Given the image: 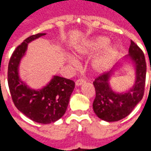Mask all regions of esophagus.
<instances>
[{
	"mask_svg": "<svg viewBox=\"0 0 151 151\" xmlns=\"http://www.w3.org/2000/svg\"><path fill=\"white\" fill-rule=\"evenodd\" d=\"M86 82L85 79L83 78H78L77 81H76V85L77 86H81L82 84H83L84 82Z\"/></svg>",
	"mask_w": 151,
	"mask_h": 151,
	"instance_id": "esophagus-1",
	"label": "esophagus"
}]
</instances>
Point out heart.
<instances>
[{
    "instance_id": "heart-1",
    "label": "heart",
    "mask_w": 151,
    "mask_h": 151,
    "mask_svg": "<svg viewBox=\"0 0 151 151\" xmlns=\"http://www.w3.org/2000/svg\"><path fill=\"white\" fill-rule=\"evenodd\" d=\"M110 43V40H108V38L106 37H100L93 41L91 43L88 44V46L85 47H81L78 49V52L79 54H83L86 52V51L88 49H93V50H99L102 48H104L108 46ZM118 54V48L116 47H112L110 49L108 50V52L106 53L104 56H103L101 59H99L95 63V68L98 70H101V69H104L111 62V60L116 56Z\"/></svg>"
}]
</instances>
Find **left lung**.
<instances>
[{
    "instance_id": "8db88e82",
    "label": "left lung",
    "mask_w": 151,
    "mask_h": 151,
    "mask_svg": "<svg viewBox=\"0 0 151 151\" xmlns=\"http://www.w3.org/2000/svg\"><path fill=\"white\" fill-rule=\"evenodd\" d=\"M129 51L130 57L136 64V82L132 90L125 94H116L111 91L108 79L113 70L99 75L93 82L95 89L93 109L99 118L105 121H117L129 116L144 95L146 74L145 55L132 40Z\"/></svg>"
}]
</instances>
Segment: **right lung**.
Returning <instances> with one entry per match:
<instances>
[{
    "label": "right lung",
    "instance_id": "add662e5",
    "mask_svg": "<svg viewBox=\"0 0 151 151\" xmlns=\"http://www.w3.org/2000/svg\"><path fill=\"white\" fill-rule=\"evenodd\" d=\"M44 33L31 35L14 51L8 65V85L15 107L31 120L50 124L59 120L65 113L69 98L75 86L73 80L54 76L48 85L40 91L28 88L18 77V65L25 54L27 44L44 35Z\"/></svg>",
    "mask_w": 151,
    "mask_h": 151
}]
</instances>
